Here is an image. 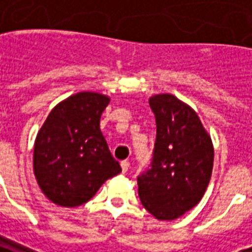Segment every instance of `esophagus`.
I'll return each mask as SVG.
<instances>
[{
  "instance_id": "34e87169",
  "label": "esophagus",
  "mask_w": 252,
  "mask_h": 252,
  "mask_svg": "<svg viewBox=\"0 0 252 252\" xmlns=\"http://www.w3.org/2000/svg\"><path fill=\"white\" fill-rule=\"evenodd\" d=\"M121 168H122V172H124V173H126V172H127L128 168H130V162H128L127 159H125V161H122V162H121Z\"/></svg>"
}]
</instances>
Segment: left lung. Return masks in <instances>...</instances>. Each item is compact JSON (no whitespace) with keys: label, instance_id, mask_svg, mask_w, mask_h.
I'll use <instances>...</instances> for the list:
<instances>
[{"label":"left lung","instance_id":"1","mask_svg":"<svg viewBox=\"0 0 252 252\" xmlns=\"http://www.w3.org/2000/svg\"><path fill=\"white\" fill-rule=\"evenodd\" d=\"M156 142L149 168L137 177L138 196L158 220H174L203 197L214 166V146L201 121L174 95L149 99Z\"/></svg>","mask_w":252,"mask_h":252}]
</instances>
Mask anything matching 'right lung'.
<instances>
[{"instance_id": "1", "label": "right lung", "mask_w": 252, "mask_h": 252, "mask_svg": "<svg viewBox=\"0 0 252 252\" xmlns=\"http://www.w3.org/2000/svg\"><path fill=\"white\" fill-rule=\"evenodd\" d=\"M110 98L79 93L53 108L40 128L33 170L43 193L62 207L94 197L104 181L122 172L99 128Z\"/></svg>"}]
</instances>
